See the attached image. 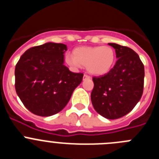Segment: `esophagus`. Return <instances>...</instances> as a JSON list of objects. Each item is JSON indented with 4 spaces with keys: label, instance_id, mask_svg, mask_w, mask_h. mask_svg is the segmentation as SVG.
I'll list each match as a JSON object with an SVG mask.
<instances>
[{
    "label": "esophagus",
    "instance_id": "esophagus-1",
    "mask_svg": "<svg viewBox=\"0 0 159 159\" xmlns=\"http://www.w3.org/2000/svg\"><path fill=\"white\" fill-rule=\"evenodd\" d=\"M85 79H90V76H89V75H86V74H84V80H85Z\"/></svg>",
    "mask_w": 159,
    "mask_h": 159
}]
</instances>
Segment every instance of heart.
<instances>
[{
	"mask_svg": "<svg viewBox=\"0 0 159 159\" xmlns=\"http://www.w3.org/2000/svg\"><path fill=\"white\" fill-rule=\"evenodd\" d=\"M116 60V52L109 46L80 47L73 51V57L67 56L66 62L73 68L86 66L91 74L104 75L110 71Z\"/></svg>",
	"mask_w": 159,
	"mask_h": 159,
	"instance_id": "b5f03b06",
	"label": "heart"
}]
</instances>
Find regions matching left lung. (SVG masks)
Instances as JSON below:
<instances>
[{"label":"left lung","instance_id":"left-lung-1","mask_svg":"<svg viewBox=\"0 0 159 159\" xmlns=\"http://www.w3.org/2000/svg\"><path fill=\"white\" fill-rule=\"evenodd\" d=\"M118 59L104 75L93 77L92 105L100 116L116 119L131 111L141 99L144 85V65L131 48L109 43Z\"/></svg>","mask_w":159,"mask_h":159}]
</instances>
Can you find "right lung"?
<instances>
[{
    "instance_id": "add662e5",
    "label": "right lung",
    "mask_w": 159,
    "mask_h": 159,
    "mask_svg": "<svg viewBox=\"0 0 159 159\" xmlns=\"http://www.w3.org/2000/svg\"><path fill=\"white\" fill-rule=\"evenodd\" d=\"M64 43H45L28 49L15 67V88L29 111L51 116L62 111L83 80L64 64Z\"/></svg>"
}]
</instances>
